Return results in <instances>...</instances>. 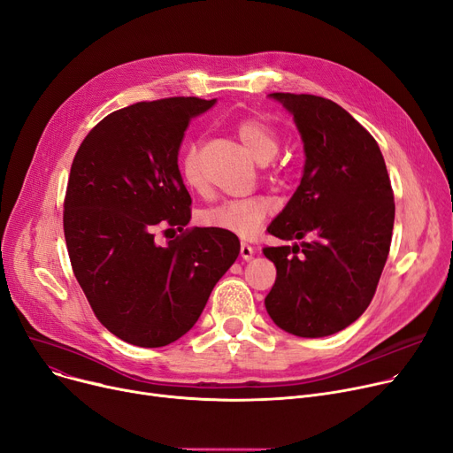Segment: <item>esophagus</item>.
I'll list each match as a JSON object with an SVG mask.
<instances>
[{
	"label": "esophagus",
	"mask_w": 453,
	"mask_h": 453,
	"mask_svg": "<svg viewBox=\"0 0 453 453\" xmlns=\"http://www.w3.org/2000/svg\"><path fill=\"white\" fill-rule=\"evenodd\" d=\"M241 255H242L244 260H251L253 255H255V248H251L250 244L242 242V244H241Z\"/></svg>",
	"instance_id": "obj_1"
}]
</instances>
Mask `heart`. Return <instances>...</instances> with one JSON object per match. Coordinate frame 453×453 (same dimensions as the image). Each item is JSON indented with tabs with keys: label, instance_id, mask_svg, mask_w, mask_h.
<instances>
[{
	"label": "heart",
	"instance_id": "1",
	"mask_svg": "<svg viewBox=\"0 0 453 453\" xmlns=\"http://www.w3.org/2000/svg\"><path fill=\"white\" fill-rule=\"evenodd\" d=\"M236 135L242 141V145L257 161H268L279 152V135L277 132L266 125L265 121L255 117L242 119L234 127ZM180 174L187 187L200 188L202 187V171L198 159V147L195 142L183 150L180 157ZM273 209L272 198L265 195H251L244 198L224 200L212 205L200 214V222L205 227L220 229L233 234H239L248 239L258 233L266 220L268 212Z\"/></svg>",
	"mask_w": 453,
	"mask_h": 453
}]
</instances>
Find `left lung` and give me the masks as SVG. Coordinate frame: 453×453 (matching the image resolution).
I'll return each mask as SVG.
<instances>
[{"label":"left lung","mask_w":453,"mask_h":453,"mask_svg":"<svg viewBox=\"0 0 453 453\" xmlns=\"http://www.w3.org/2000/svg\"><path fill=\"white\" fill-rule=\"evenodd\" d=\"M292 115L304 147L301 183L268 231L277 268L265 299L273 323L301 338L336 334L369 306L389 255L395 200L374 137L340 104L316 95L270 93Z\"/></svg>","instance_id":"1"}]
</instances>
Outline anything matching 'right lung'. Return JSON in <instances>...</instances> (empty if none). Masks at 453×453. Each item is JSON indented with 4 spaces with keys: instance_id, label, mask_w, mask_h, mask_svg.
<instances>
[{
    "instance_id": "right-lung-1",
    "label": "right lung",
    "mask_w": 453,
    "mask_h": 453,
    "mask_svg": "<svg viewBox=\"0 0 453 453\" xmlns=\"http://www.w3.org/2000/svg\"><path fill=\"white\" fill-rule=\"evenodd\" d=\"M217 101L169 97L106 115L84 137L65 188L71 268L97 319L127 343L165 347L198 321L239 257L236 234L190 227L159 247V225L190 220L178 152L195 115ZM169 231V229H166Z\"/></svg>"
}]
</instances>
